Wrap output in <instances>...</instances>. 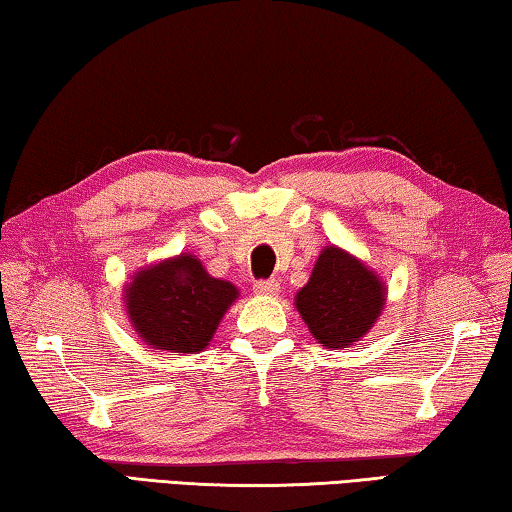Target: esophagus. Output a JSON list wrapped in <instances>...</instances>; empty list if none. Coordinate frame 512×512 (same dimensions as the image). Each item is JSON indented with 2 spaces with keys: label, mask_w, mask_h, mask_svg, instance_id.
Here are the masks:
<instances>
[{
  "label": "esophagus",
  "mask_w": 512,
  "mask_h": 512,
  "mask_svg": "<svg viewBox=\"0 0 512 512\" xmlns=\"http://www.w3.org/2000/svg\"><path fill=\"white\" fill-rule=\"evenodd\" d=\"M253 291L257 296H277L280 293V284H277V280H259L253 284Z\"/></svg>",
  "instance_id": "obj_1"
}]
</instances>
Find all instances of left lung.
<instances>
[{
	"label": "left lung",
	"mask_w": 512,
	"mask_h": 512,
	"mask_svg": "<svg viewBox=\"0 0 512 512\" xmlns=\"http://www.w3.org/2000/svg\"><path fill=\"white\" fill-rule=\"evenodd\" d=\"M386 305V287L375 271L345 250L325 246L296 307L311 336L325 348L343 350L361 341Z\"/></svg>",
	"instance_id": "obj_1"
}]
</instances>
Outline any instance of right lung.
I'll use <instances>...</instances> for the list:
<instances>
[{"instance_id": "obj_1", "label": "right lung", "mask_w": 512, "mask_h": 512, "mask_svg": "<svg viewBox=\"0 0 512 512\" xmlns=\"http://www.w3.org/2000/svg\"><path fill=\"white\" fill-rule=\"evenodd\" d=\"M237 298L235 284L212 277L189 253L142 268L124 289L126 314L140 339L153 350L183 354L210 345Z\"/></svg>"}]
</instances>
